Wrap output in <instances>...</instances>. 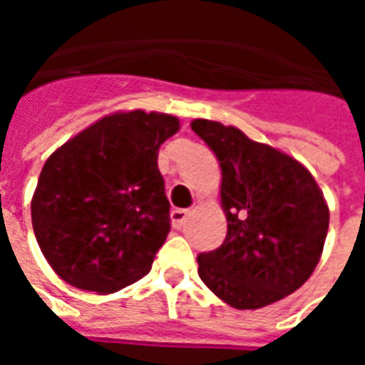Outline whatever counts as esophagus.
Listing matches in <instances>:
<instances>
[{
    "label": "esophagus",
    "mask_w": 365,
    "mask_h": 365,
    "mask_svg": "<svg viewBox=\"0 0 365 365\" xmlns=\"http://www.w3.org/2000/svg\"><path fill=\"white\" fill-rule=\"evenodd\" d=\"M187 215H190V211H185V209H174V211L170 213V219H172V225H174L175 229H182L183 225H185V221H187Z\"/></svg>",
    "instance_id": "esophagus-1"
}]
</instances>
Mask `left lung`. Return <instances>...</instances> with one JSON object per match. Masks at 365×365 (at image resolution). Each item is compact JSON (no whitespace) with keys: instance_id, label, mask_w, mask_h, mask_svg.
Returning <instances> with one entry per match:
<instances>
[{"instance_id":"obj_1","label":"left lung","mask_w":365,"mask_h":365,"mask_svg":"<svg viewBox=\"0 0 365 365\" xmlns=\"http://www.w3.org/2000/svg\"><path fill=\"white\" fill-rule=\"evenodd\" d=\"M191 128L221 164L227 238L199 254V277L235 309H260L299 289L321 260L329 205L311 172L237 127L195 119Z\"/></svg>"}]
</instances>
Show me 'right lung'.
Listing matches in <instances>:
<instances>
[{"label":"right lung","instance_id":"add662e5","mask_svg":"<svg viewBox=\"0 0 365 365\" xmlns=\"http://www.w3.org/2000/svg\"><path fill=\"white\" fill-rule=\"evenodd\" d=\"M166 113L120 111L83 128L43 166L31 217L52 269L78 289L113 293L150 272L170 232L160 144Z\"/></svg>","mask_w":365,"mask_h":365}]
</instances>
